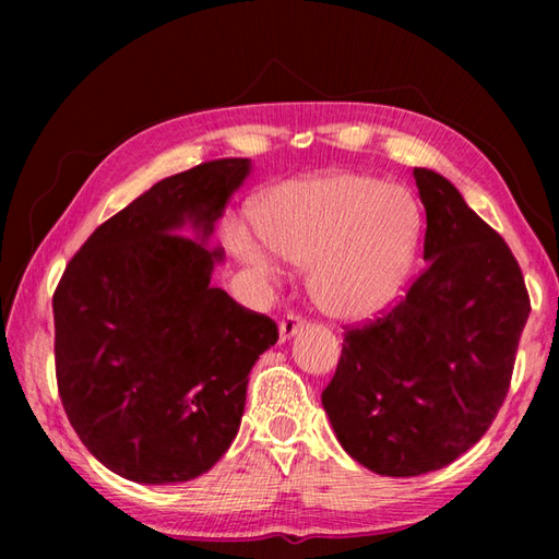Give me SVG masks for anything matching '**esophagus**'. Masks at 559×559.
<instances>
[{
	"instance_id": "34e87169",
	"label": "esophagus",
	"mask_w": 559,
	"mask_h": 559,
	"mask_svg": "<svg viewBox=\"0 0 559 559\" xmlns=\"http://www.w3.org/2000/svg\"><path fill=\"white\" fill-rule=\"evenodd\" d=\"M302 326H305V319H302L300 314H288V317H283V319H281V324H278L281 341H286V338L295 336Z\"/></svg>"
}]
</instances>
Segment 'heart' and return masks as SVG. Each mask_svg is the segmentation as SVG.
<instances>
[{"label":"heart","instance_id":"heart-1","mask_svg":"<svg viewBox=\"0 0 559 559\" xmlns=\"http://www.w3.org/2000/svg\"><path fill=\"white\" fill-rule=\"evenodd\" d=\"M257 228L273 254L310 266L312 302L338 322L382 312L406 283L420 240L408 189L370 175H324L281 185L259 209ZM240 257L264 276L278 269L259 249Z\"/></svg>","mask_w":559,"mask_h":559}]
</instances>
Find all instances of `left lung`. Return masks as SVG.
I'll return each instance as SVG.
<instances>
[{"mask_svg":"<svg viewBox=\"0 0 559 559\" xmlns=\"http://www.w3.org/2000/svg\"><path fill=\"white\" fill-rule=\"evenodd\" d=\"M425 271L343 338L322 391L341 447L379 476L449 466L488 432L512 382L531 300L512 249L435 170L415 168Z\"/></svg>","mask_w":559,"mask_h":559,"instance_id":"obj_1","label":"left lung"}]
</instances>
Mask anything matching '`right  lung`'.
<instances>
[{
	"instance_id": "add662e5",
	"label": "right lung",
	"mask_w": 559,
	"mask_h": 559,
	"mask_svg": "<svg viewBox=\"0 0 559 559\" xmlns=\"http://www.w3.org/2000/svg\"><path fill=\"white\" fill-rule=\"evenodd\" d=\"M247 175V158H221L165 177L93 230L52 295L67 418L127 480L206 473L240 427L249 370L278 341L271 317L211 286L223 254L204 242Z\"/></svg>"
}]
</instances>
